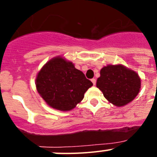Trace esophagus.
I'll list each match as a JSON object with an SVG mask.
<instances>
[{
	"mask_svg": "<svg viewBox=\"0 0 157 157\" xmlns=\"http://www.w3.org/2000/svg\"><path fill=\"white\" fill-rule=\"evenodd\" d=\"M91 81H92V82H93V84H94V86L96 85V78H92V79H91Z\"/></svg>",
	"mask_w": 157,
	"mask_h": 157,
	"instance_id": "obj_1",
	"label": "esophagus"
}]
</instances>
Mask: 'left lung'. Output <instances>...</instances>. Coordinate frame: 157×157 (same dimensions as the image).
I'll use <instances>...</instances> for the list:
<instances>
[{
    "mask_svg": "<svg viewBox=\"0 0 157 157\" xmlns=\"http://www.w3.org/2000/svg\"><path fill=\"white\" fill-rule=\"evenodd\" d=\"M97 87L112 105L124 106L137 97L141 89L138 73L122 64L107 65L100 71Z\"/></svg>",
    "mask_w": 157,
    "mask_h": 157,
    "instance_id": "obj_1",
    "label": "left lung"
}]
</instances>
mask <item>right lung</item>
<instances>
[{"label":"right lung","mask_w":157,"mask_h":157,"mask_svg":"<svg viewBox=\"0 0 157 157\" xmlns=\"http://www.w3.org/2000/svg\"><path fill=\"white\" fill-rule=\"evenodd\" d=\"M35 84L47 105L59 111L75 108L93 86L81 71L62 56L52 58L42 67L37 73Z\"/></svg>","instance_id":"1"}]
</instances>
